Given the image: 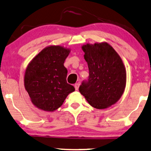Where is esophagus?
Here are the masks:
<instances>
[{
  "instance_id": "34e87169",
  "label": "esophagus",
  "mask_w": 151,
  "mask_h": 151,
  "mask_svg": "<svg viewBox=\"0 0 151 151\" xmlns=\"http://www.w3.org/2000/svg\"><path fill=\"white\" fill-rule=\"evenodd\" d=\"M79 85H80L79 83H75V90H78V87H79Z\"/></svg>"
}]
</instances>
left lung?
<instances>
[{"label":"left lung","instance_id":"left-lung-1","mask_svg":"<svg viewBox=\"0 0 151 151\" xmlns=\"http://www.w3.org/2000/svg\"><path fill=\"white\" fill-rule=\"evenodd\" d=\"M89 68L88 81L79 92L93 107L106 109L115 104L124 92L127 74L124 63L113 47L106 42L82 46Z\"/></svg>","mask_w":151,"mask_h":151}]
</instances>
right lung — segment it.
Wrapping results in <instances>:
<instances>
[{
    "mask_svg": "<svg viewBox=\"0 0 151 151\" xmlns=\"http://www.w3.org/2000/svg\"><path fill=\"white\" fill-rule=\"evenodd\" d=\"M70 52L61 46L44 48L27 68L24 87L31 102L40 109L53 111L60 107L70 93L75 90L68 83L63 65Z\"/></svg>",
    "mask_w": 151,
    "mask_h": 151,
    "instance_id": "right-lung-1",
    "label": "right lung"
}]
</instances>
